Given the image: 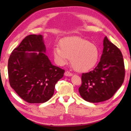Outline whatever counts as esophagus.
Instances as JSON below:
<instances>
[{
  "label": "esophagus",
  "instance_id": "esophagus-1",
  "mask_svg": "<svg viewBox=\"0 0 131 131\" xmlns=\"http://www.w3.org/2000/svg\"><path fill=\"white\" fill-rule=\"evenodd\" d=\"M73 75V74L72 73H70V72H69V71H66L65 73V76H68V77H70L72 76Z\"/></svg>",
  "mask_w": 131,
  "mask_h": 131
}]
</instances>
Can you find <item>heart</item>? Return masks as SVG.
<instances>
[{
    "instance_id": "heart-1",
    "label": "heart",
    "mask_w": 131,
    "mask_h": 131,
    "mask_svg": "<svg viewBox=\"0 0 131 131\" xmlns=\"http://www.w3.org/2000/svg\"><path fill=\"white\" fill-rule=\"evenodd\" d=\"M60 47L53 48L55 61L60 65L71 64L75 70L87 72L94 68L99 61L100 50L96 44L77 36L67 37L60 41Z\"/></svg>"
}]
</instances>
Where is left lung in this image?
<instances>
[{"instance_id":"obj_1","label":"left lung","mask_w":131,"mask_h":131,"mask_svg":"<svg viewBox=\"0 0 131 131\" xmlns=\"http://www.w3.org/2000/svg\"><path fill=\"white\" fill-rule=\"evenodd\" d=\"M124 77L125 68L121 51L106 36L100 62L94 70L82 74L79 93L89 102L107 101L121 87Z\"/></svg>"}]
</instances>
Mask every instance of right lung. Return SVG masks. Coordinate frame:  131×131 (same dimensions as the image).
I'll return each mask as SVG.
<instances>
[{"instance_id":"right-lung-1","label":"right lung","mask_w":131,"mask_h":131,"mask_svg":"<svg viewBox=\"0 0 131 131\" xmlns=\"http://www.w3.org/2000/svg\"><path fill=\"white\" fill-rule=\"evenodd\" d=\"M46 50L43 36L30 35L14 48L8 59L11 87L28 103H41L49 100L55 84L65 73V70L52 65Z\"/></svg>"}]
</instances>
